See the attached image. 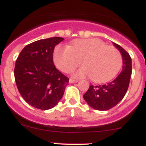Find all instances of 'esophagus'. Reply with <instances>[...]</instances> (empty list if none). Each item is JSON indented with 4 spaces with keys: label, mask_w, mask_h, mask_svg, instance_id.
<instances>
[{
    "label": "esophagus",
    "mask_w": 146,
    "mask_h": 146,
    "mask_svg": "<svg viewBox=\"0 0 146 146\" xmlns=\"http://www.w3.org/2000/svg\"><path fill=\"white\" fill-rule=\"evenodd\" d=\"M69 82L70 83H75V82H78V80H74V79H72V78H70Z\"/></svg>",
    "instance_id": "1"
}]
</instances>
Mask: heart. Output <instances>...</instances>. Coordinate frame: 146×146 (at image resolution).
<instances>
[{
  "label": "heart",
  "instance_id": "b5f03b06",
  "mask_svg": "<svg viewBox=\"0 0 146 146\" xmlns=\"http://www.w3.org/2000/svg\"><path fill=\"white\" fill-rule=\"evenodd\" d=\"M56 66L64 73L73 71L82 64L84 67L75 72L76 78L90 76L96 83L111 80L122 66V56L117 48L106 46L98 39H80L72 42L70 47L60 46L54 54Z\"/></svg>",
  "mask_w": 146,
  "mask_h": 146
}]
</instances>
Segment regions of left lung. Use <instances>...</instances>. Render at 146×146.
Listing matches in <instances>:
<instances>
[{
    "instance_id": "left-lung-1",
    "label": "left lung",
    "mask_w": 146,
    "mask_h": 146,
    "mask_svg": "<svg viewBox=\"0 0 146 146\" xmlns=\"http://www.w3.org/2000/svg\"><path fill=\"white\" fill-rule=\"evenodd\" d=\"M114 45L123 57L122 72L111 82L103 85L91 84L84 95V99L92 108L106 111L115 106L126 95L131 76V59L126 50L116 43Z\"/></svg>"
}]
</instances>
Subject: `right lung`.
Instances as JSON below:
<instances>
[{"instance_id": "obj_1", "label": "right lung", "mask_w": 146, "mask_h": 146, "mask_svg": "<svg viewBox=\"0 0 146 146\" xmlns=\"http://www.w3.org/2000/svg\"><path fill=\"white\" fill-rule=\"evenodd\" d=\"M63 40L56 36L30 43L16 60L15 78L19 92L36 109L47 110L55 106L69 82L53 62L54 48Z\"/></svg>"}]
</instances>
